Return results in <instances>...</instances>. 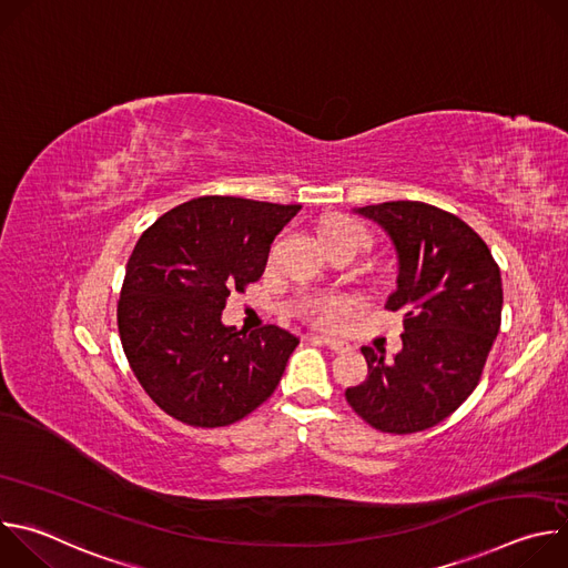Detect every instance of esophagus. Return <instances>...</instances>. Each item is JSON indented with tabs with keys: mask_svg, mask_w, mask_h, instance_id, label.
I'll return each mask as SVG.
<instances>
[{
	"mask_svg": "<svg viewBox=\"0 0 568 568\" xmlns=\"http://www.w3.org/2000/svg\"><path fill=\"white\" fill-rule=\"evenodd\" d=\"M310 342H314V344H321V346H326V348H331L333 353H344V351H348V344H346V342H342V339H335V337L312 335V337H310Z\"/></svg>",
	"mask_w": 568,
	"mask_h": 568,
	"instance_id": "obj_1",
	"label": "esophagus"
}]
</instances>
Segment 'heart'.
Instances as JSON below:
<instances>
[{
    "label": "heart",
    "instance_id": "1",
    "mask_svg": "<svg viewBox=\"0 0 568 568\" xmlns=\"http://www.w3.org/2000/svg\"><path fill=\"white\" fill-rule=\"evenodd\" d=\"M335 237H353L362 247L366 245L364 226L351 217H333L323 224L321 240L326 242ZM301 307L310 318L321 323V326H337V323L353 310V303L344 296H316V298H307Z\"/></svg>",
    "mask_w": 568,
    "mask_h": 568
}]
</instances>
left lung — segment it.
<instances>
[{
    "mask_svg": "<svg viewBox=\"0 0 568 568\" xmlns=\"http://www.w3.org/2000/svg\"><path fill=\"white\" fill-rule=\"evenodd\" d=\"M379 224L397 254L402 351L393 362L364 346L368 377L346 388L355 414L386 434H416L452 416L476 388L501 328V272L480 235L425 202L355 209Z\"/></svg>",
    "mask_w": 568,
    "mask_h": 568,
    "instance_id": "8db88e82",
    "label": "left lung"
}]
</instances>
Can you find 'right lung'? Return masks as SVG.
<instances>
[{
	"label": "right lung",
	"mask_w": 568,
	"mask_h": 568,
	"mask_svg": "<svg viewBox=\"0 0 568 568\" xmlns=\"http://www.w3.org/2000/svg\"><path fill=\"white\" fill-rule=\"evenodd\" d=\"M301 211L204 195L148 226L128 261L119 335L143 390L191 427H226L276 390L298 339L278 326L254 333L222 323L231 292L267 265L270 245Z\"/></svg>",
	"instance_id": "add662e5"
}]
</instances>
